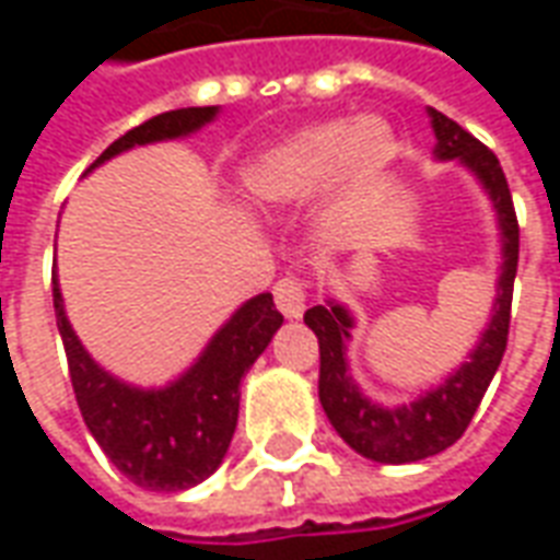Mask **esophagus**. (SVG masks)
<instances>
[{"mask_svg": "<svg viewBox=\"0 0 560 560\" xmlns=\"http://www.w3.org/2000/svg\"><path fill=\"white\" fill-rule=\"evenodd\" d=\"M272 293H276V305H279L281 315L291 317V320L303 317V312H305V284H303V279H296V276H284V279L276 281Z\"/></svg>", "mask_w": 560, "mask_h": 560, "instance_id": "34e87169", "label": "esophagus"}]
</instances>
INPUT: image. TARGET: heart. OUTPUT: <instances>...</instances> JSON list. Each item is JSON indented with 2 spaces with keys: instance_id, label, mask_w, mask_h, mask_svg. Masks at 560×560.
Here are the masks:
<instances>
[{
  "instance_id": "1",
  "label": "heart",
  "mask_w": 560,
  "mask_h": 560,
  "mask_svg": "<svg viewBox=\"0 0 560 560\" xmlns=\"http://www.w3.org/2000/svg\"><path fill=\"white\" fill-rule=\"evenodd\" d=\"M393 152V128L377 116L315 122L248 159L243 167L245 197L269 209L303 207L324 195L341 173L351 185L375 179Z\"/></svg>"
}]
</instances>
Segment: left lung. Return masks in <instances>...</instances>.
<instances>
[{"label":"left lung","instance_id":"8db88e82","mask_svg":"<svg viewBox=\"0 0 560 560\" xmlns=\"http://www.w3.org/2000/svg\"><path fill=\"white\" fill-rule=\"evenodd\" d=\"M429 119H432L434 140H438L434 159L458 161L480 183L498 221L501 267H498L492 315L480 332V341L474 345L468 360L453 369L438 387L425 389L408 405H381L369 399L351 375L348 345H351V329L357 327L351 308L339 300H327L324 305L305 312V324L320 345L317 396H320L324 413L345 444L381 465L420 462L456 444L492 384L506 351V332H510V303H513V281H516L518 267V224L504 171L494 159V152H489L450 116L429 107Z\"/></svg>","mask_w":560,"mask_h":560}]
</instances>
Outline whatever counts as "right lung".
Instances as JSON below:
<instances>
[{
    "label": "right lung",
    "instance_id": "add662e5",
    "mask_svg": "<svg viewBox=\"0 0 560 560\" xmlns=\"http://www.w3.org/2000/svg\"><path fill=\"white\" fill-rule=\"evenodd\" d=\"M215 116L219 107H183L152 116L114 140L90 171L135 147L191 138ZM54 308L86 429L104 456L149 492L191 489L224 462L240 417V381L284 324L272 293H257L215 329L183 375L164 387H138L92 360L68 320L56 276Z\"/></svg>",
    "mask_w": 560,
    "mask_h": 560
}]
</instances>
